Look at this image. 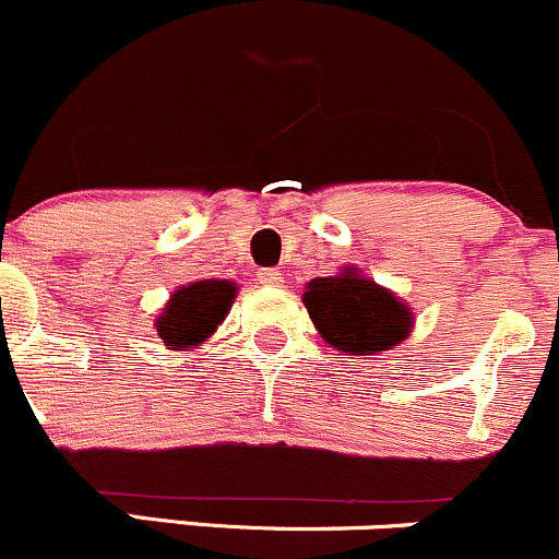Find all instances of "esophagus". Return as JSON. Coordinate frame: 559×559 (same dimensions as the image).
<instances>
[{
	"mask_svg": "<svg viewBox=\"0 0 559 559\" xmlns=\"http://www.w3.org/2000/svg\"><path fill=\"white\" fill-rule=\"evenodd\" d=\"M258 282L269 287H280L282 282H285V277H282L277 269H261V272H258Z\"/></svg>",
	"mask_w": 559,
	"mask_h": 559,
	"instance_id": "1",
	"label": "esophagus"
}]
</instances>
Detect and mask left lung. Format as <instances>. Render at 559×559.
Instances as JSON below:
<instances>
[{
    "instance_id": "1",
    "label": "left lung",
    "mask_w": 559,
    "mask_h": 559,
    "mask_svg": "<svg viewBox=\"0 0 559 559\" xmlns=\"http://www.w3.org/2000/svg\"><path fill=\"white\" fill-rule=\"evenodd\" d=\"M304 307L328 344L349 355H373L408 336L412 312L377 282L344 269L338 277H318L304 290Z\"/></svg>"
}]
</instances>
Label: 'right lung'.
Instances as JSON below:
<instances>
[{
  "instance_id": "add662e5",
  "label": "right lung",
  "mask_w": 559,
  "mask_h": 559,
  "mask_svg": "<svg viewBox=\"0 0 559 559\" xmlns=\"http://www.w3.org/2000/svg\"><path fill=\"white\" fill-rule=\"evenodd\" d=\"M237 287L226 280H201L180 287L166 304L164 314L155 320L158 336L171 349L195 347L226 320Z\"/></svg>"
}]
</instances>
